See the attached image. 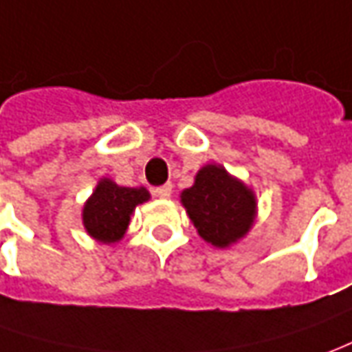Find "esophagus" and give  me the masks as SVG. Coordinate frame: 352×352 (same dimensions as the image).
I'll return each instance as SVG.
<instances>
[{
	"instance_id": "1",
	"label": "esophagus",
	"mask_w": 352,
	"mask_h": 352,
	"mask_svg": "<svg viewBox=\"0 0 352 352\" xmlns=\"http://www.w3.org/2000/svg\"><path fill=\"white\" fill-rule=\"evenodd\" d=\"M151 193L155 197H159V199H168L172 193V184H164V186H159V188H153Z\"/></svg>"
}]
</instances>
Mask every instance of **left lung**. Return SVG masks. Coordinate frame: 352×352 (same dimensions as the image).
Wrapping results in <instances>:
<instances>
[{"label": "left lung", "instance_id": "left-lung-1", "mask_svg": "<svg viewBox=\"0 0 352 352\" xmlns=\"http://www.w3.org/2000/svg\"><path fill=\"white\" fill-rule=\"evenodd\" d=\"M182 203L199 236L214 247H228L249 232L254 195L222 166H203L195 184L182 193Z\"/></svg>", "mask_w": 352, "mask_h": 352}]
</instances>
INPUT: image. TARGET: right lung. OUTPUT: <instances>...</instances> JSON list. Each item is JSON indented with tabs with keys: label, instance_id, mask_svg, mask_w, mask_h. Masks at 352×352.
<instances>
[{
	"label": "right lung",
	"instance_id": "right-lung-1",
	"mask_svg": "<svg viewBox=\"0 0 352 352\" xmlns=\"http://www.w3.org/2000/svg\"><path fill=\"white\" fill-rule=\"evenodd\" d=\"M147 199L145 188H120L115 182L101 180L84 207V226L98 241L115 243L124 236L135 205Z\"/></svg>",
	"mask_w": 352,
	"mask_h": 352
}]
</instances>
